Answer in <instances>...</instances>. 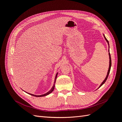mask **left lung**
Listing matches in <instances>:
<instances>
[{"label":"left lung","instance_id":"8db88e82","mask_svg":"<svg viewBox=\"0 0 122 122\" xmlns=\"http://www.w3.org/2000/svg\"><path fill=\"white\" fill-rule=\"evenodd\" d=\"M103 36H104L105 40H106V41L107 42V44H108V47H109V49H108V52H109V53H108V55H109V68H108V72H107V75H106V77H105V78L104 79V80L103 81V82L101 83V84L100 85V86H99V87H98V88L102 86V85L105 82V81H106L107 79V78H108V75H109V72H110V68H111V66H112L111 57H110V53H109V42H108V41L107 40V39L105 38L104 34H103Z\"/></svg>","mask_w":122,"mask_h":122}]
</instances>
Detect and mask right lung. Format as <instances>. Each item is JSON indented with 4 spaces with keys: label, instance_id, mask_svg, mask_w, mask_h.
<instances>
[{
    "label": "right lung",
    "instance_id": "right-lung-1",
    "mask_svg": "<svg viewBox=\"0 0 122 122\" xmlns=\"http://www.w3.org/2000/svg\"><path fill=\"white\" fill-rule=\"evenodd\" d=\"M57 74H58V72L56 73V75H55V79H54V83H53V85L52 87H51V89L50 90V91H49L48 92H47V93L44 94H43V95H34V94H30V93H27L26 92H25V93H26L29 95H30L31 96H35V97H44V96H47L49 94H50V93H52V92L54 91V87H55V82H56V78H57Z\"/></svg>",
    "mask_w": 122,
    "mask_h": 122
}]
</instances>
